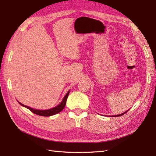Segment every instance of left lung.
Instances as JSON below:
<instances>
[{
    "instance_id": "obj_1",
    "label": "left lung",
    "mask_w": 156,
    "mask_h": 156,
    "mask_svg": "<svg viewBox=\"0 0 156 156\" xmlns=\"http://www.w3.org/2000/svg\"><path fill=\"white\" fill-rule=\"evenodd\" d=\"M126 112H127V111L125 112H123V113H122V114H121V115H113V116H111V117H120V116L123 115L125 113H126Z\"/></svg>"
}]
</instances>
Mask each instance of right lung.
<instances>
[{"mask_svg": "<svg viewBox=\"0 0 156 156\" xmlns=\"http://www.w3.org/2000/svg\"><path fill=\"white\" fill-rule=\"evenodd\" d=\"M69 93V91H68L67 92V94H66L64 99H63L62 101L61 102V103L58 105L57 107H55L51 108V109H48V110H44V111L36 110V109H34L31 107H27V106L23 105L21 103V102H19V103L21 105L23 106V107L27 108L29 110H30L32 112H34V114H36L37 115H40V116H44V117H49V116H51V115H54L58 113V112H61L63 109H64V108L66 106V101H67V98L68 97Z\"/></svg>", "mask_w": 156, "mask_h": 156, "instance_id": "1", "label": "right lung"}]
</instances>
